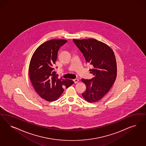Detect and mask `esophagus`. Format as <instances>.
Wrapping results in <instances>:
<instances>
[{"mask_svg": "<svg viewBox=\"0 0 146 146\" xmlns=\"http://www.w3.org/2000/svg\"><path fill=\"white\" fill-rule=\"evenodd\" d=\"M74 82H75V84H76V83H77L78 82V81H79V80H78V79H75V80H74Z\"/></svg>", "mask_w": 146, "mask_h": 146, "instance_id": "34e87169", "label": "esophagus"}]
</instances>
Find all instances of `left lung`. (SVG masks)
<instances>
[{
    "label": "left lung",
    "mask_w": 146,
    "mask_h": 146,
    "mask_svg": "<svg viewBox=\"0 0 146 146\" xmlns=\"http://www.w3.org/2000/svg\"><path fill=\"white\" fill-rule=\"evenodd\" d=\"M73 41L86 62L94 66L90 71L94 77L91 80L82 79L86 87L82 94L87 102H96L108 92L116 79L117 69L114 52L106 44L94 38Z\"/></svg>",
    "instance_id": "left-lung-1"
}]
</instances>
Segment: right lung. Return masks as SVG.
Here are the masks:
<instances>
[{"label": "right lung", "instance_id": "right-lung-1", "mask_svg": "<svg viewBox=\"0 0 146 146\" xmlns=\"http://www.w3.org/2000/svg\"><path fill=\"white\" fill-rule=\"evenodd\" d=\"M67 41L63 39L50 40L41 44L34 52L30 62L29 75L36 92L47 101H55L74 83L73 80L58 78L55 71L60 48Z\"/></svg>", "mask_w": 146, "mask_h": 146}]
</instances>
